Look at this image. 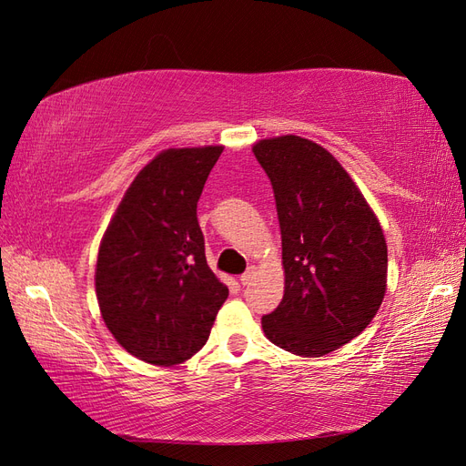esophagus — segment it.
Returning a JSON list of instances; mask_svg holds the SVG:
<instances>
[{
	"label": "esophagus",
	"instance_id": "obj_1",
	"mask_svg": "<svg viewBox=\"0 0 466 466\" xmlns=\"http://www.w3.org/2000/svg\"><path fill=\"white\" fill-rule=\"evenodd\" d=\"M255 278H257V270H255V268H248V270L238 279H241L243 286H248V284H252V281H255Z\"/></svg>",
	"mask_w": 466,
	"mask_h": 466
}]
</instances>
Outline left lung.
Here are the masks:
<instances>
[{
	"label": "left lung",
	"instance_id": "obj_1",
	"mask_svg": "<svg viewBox=\"0 0 466 466\" xmlns=\"http://www.w3.org/2000/svg\"><path fill=\"white\" fill-rule=\"evenodd\" d=\"M252 151L272 182L286 272L281 303L262 317L264 334L295 356L330 354L383 301V229L342 165L311 139H260Z\"/></svg>",
	"mask_w": 466,
	"mask_h": 466
}]
</instances>
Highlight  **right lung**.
I'll return each mask as SVG.
<instances>
[{
  "mask_svg": "<svg viewBox=\"0 0 466 466\" xmlns=\"http://www.w3.org/2000/svg\"><path fill=\"white\" fill-rule=\"evenodd\" d=\"M223 147L159 153L137 173L98 248L95 288L106 329L153 365L190 360L229 289L209 270L196 216Z\"/></svg>",
  "mask_w": 466,
  "mask_h": 466,
  "instance_id": "right-lung-1",
  "label": "right lung"
}]
</instances>
